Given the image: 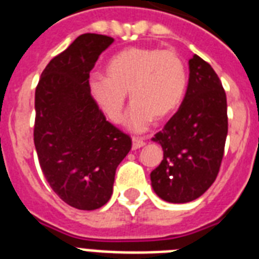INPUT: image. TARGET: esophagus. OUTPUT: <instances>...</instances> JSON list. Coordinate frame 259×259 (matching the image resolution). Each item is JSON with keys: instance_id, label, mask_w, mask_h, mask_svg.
Here are the masks:
<instances>
[{"instance_id": "obj_1", "label": "esophagus", "mask_w": 259, "mask_h": 259, "mask_svg": "<svg viewBox=\"0 0 259 259\" xmlns=\"http://www.w3.org/2000/svg\"><path fill=\"white\" fill-rule=\"evenodd\" d=\"M144 145H145V141L142 140V138H138V137H133V150L142 148Z\"/></svg>"}]
</instances>
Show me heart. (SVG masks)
Here are the masks:
<instances>
[{"label":"heart","instance_id":"1","mask_svg":"<svg viewBox=\"0 0 259 259\" xmlns=\"http://www.w3.org/2000/svg\"><path fill=\"white\" fill-rule=\"evenodd\" d=\"M89 86L97 105L114 123L121 122L130 93L133 106L127 125L142 132L154 118H167L180 108L188 89V71L176 52L129 48L111 57L106 77L93 75Z\"/></svg>","mask_w":259,"mask_h":259}]
</instances>
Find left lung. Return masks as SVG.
I'll return each mask as SVG.
<instances>
[{"mask_svg": "<svg viewBox=\"0 0 259 259\" xmlns=\"http://www.w3.org/2000/svg\"><path fill=\"white\" fill-rule=\"evenodd\" d=\"M189 85L180 109L151 140L163 159L150 174L153 189L173 203L194 201L213 185L224 158L228 102L224 86L205 60L189 61Z\"/></svg>", "mask_w": 259, "mask_h": 259, "instance_id": "left-lung-1", "label": "left lung"}]
</instances>
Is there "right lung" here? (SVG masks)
Returning a JSON list of instances; mask_svg holds the SVG:
<instances>
[{
	"label": "right lung",
	"instance_id": "obj_1",
	"mask_svg": "<svg viewBox=\"0 0 259 259\" xmlns=\"http://www.w3.org/2000/svg\"><path fill=\"white\" fill-rule=\"evenodd\" d=\"M114 39L86 33L46 65L35 88L34 146L48 184L64 202L96 210L113 193L115 170L132 149L90 93V71Z\"/></svg>",
	"mask_w": 259,
	"mask_h": 259
}]
</instances>
